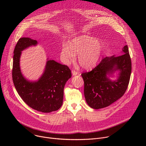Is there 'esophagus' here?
<instances>
[{"label":"esophagus","mask_w":146,"mask_h":146,"mask_svg":"<svg viewBox=\"0 0 146 146\" xmlns=\"http://www.w3.org/2000/svg\"><path fill=\"white\" fill-rule=\"evenodd\" d=\"M72 73L73 76H76V75H77L78 74V73L77 72L75 71V70H72Z\"/></svg>","instance_id":"obj_1"}]
</instances>
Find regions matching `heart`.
Listing matches in <instances>:
<instances>
[{"label":"heart","instance_id":"heart-1","mask_svg":"<svg viewBox=\"0 0 146 146\" xmlns=\"http://www.w3.org/2000/svg\"><path fill=\"white\" fill-rule=\"evenodd\" d=\"M103 44L101 41L88 36L81 35L73 38L68 44L62 45L60 58L65 65H69L76 59L84 69L94 68L99 62L103 52Z\"/></svg>","mask_w":146,"mask_h":146}]
</instances>
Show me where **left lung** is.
<instances>
[{"label":"left lung","mask_w":146,"mask_h":146,"mask_svg":"<svg viewBox=\"0 0 146 146\" xmlns=\"http://www.w3.org/2000/svg\"><path fill=\"white\" fill-rule=\"evenodd\" d=\"M120 55L107 56L90 72L82 73L84 96L90 107L99 109L110 106L123 96L130 80L132 65L128 46L122 48ZM119 73L115 80L110 79Z\"/></svg>","instance_id":"obj_1"}]
</instances>
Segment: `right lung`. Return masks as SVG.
I'll list each match as a JSON object with an SVG mask.
<instances>
[{"label": "right lung", "mask_w": 146, "mask_h": 146, "mask_svg": "<svg viewBox=\"0 0 146 146\" xmlns=\"http://www.w3.org/2000/svg\"><path fill=\"white\" fill-rule=\"evenodd\" d=\"M37 44L36 40L31 38L19 39L14 50L13 80L18 94L29 107L40 112L50 113L61 107L65 85L72 74L68 66L47 58L40 77L36 81L27 79L20 68L21 52Z\"/></svg>", "instance_id": "1"}]
</instances>
